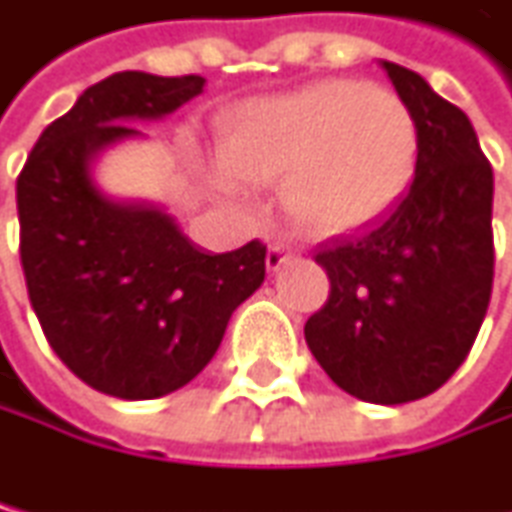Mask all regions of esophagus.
<instances>
[{
	"instance_id": "esophagus-1",
	"label": "esophagus",
	"mask_w": 512,
	"mask_h": 512,
	"mask_svg": "<svg viewBox=\"0 0 512 512\" xmlns=\"http://www.w3.org/2000/svg\"><path fill=\"white\" fill-rule=\"evenodd\" d=\"M294 259V250L291 246H285V243H272L269 246V253H266V269L269 272H278L281 266H285V262H291Z\"/></svg>"
}]
</instances>
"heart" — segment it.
Listing matches in <instances>:
<instances>
[{
  "label": "heart",
  "mask_w": 512,
  "mask_h": 512,
  "mask_svg": "<svg viewBox=\"0 0 512 512\" xmlns=\"http://www.w3.org/2000/svg\"><path fill=\"white\" fill-rule=\"evenodd\" d=\"M418 129L402 100L364 81L332 78L240 107L224 129V193L281 183L291 221L313 237H342L380 221L415 177Z\"/></svg>",
  "instance_id": "obj_1"
}]
</instances>
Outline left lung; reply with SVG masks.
I'll use <instances>...</instances> for the list:
<instances>
[{"label":"left lung","instance_id":"1","mask_svg":"<svg viewBox=\"0 0 512 512\" xmlns=\"http://www.w3.org/2000/svg\"><path fill=\"white\" fill-rule=\"evenodd\" d=\"M418 129L412 189L364 234L316 250L329 300L304 339L348 396L402 405L459 370L494 281V170L456 104L396 62H380Z\"/></svg>","mask_w":512,"mask_h":512}]
</instances>
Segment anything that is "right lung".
<instances>
[{"label": "right lung", "instance_id": "add662e5", "mask_svg": "<svg viewBox=\"0 0 512 512\" xmlns=\"http://www.w3.org/2000/svg\"><path fill=\"white\" fill-rule=\"evenodd\" d=\"M205 78L116 72L40 132L18 177L21 269L50 348L116 399H158L215 358L227 319L266 278V246L205 253L161 205L94 180L110 145L139 139L202 94Z\"/></svg>", "mask_w": 512, "mask_h": 512}]
</instances>
